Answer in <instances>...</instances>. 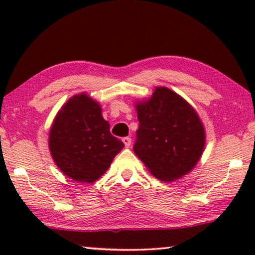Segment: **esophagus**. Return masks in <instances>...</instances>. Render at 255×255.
<instances>
[{"mask_svg": "<svg viewBox=\"0 0 255 255\" xmlns=\"http://www.w3.org/2000/svg\"><path fill=\"white\" fill-rule=\"evenodd\" d=\"M122 140H123L125 147H130V145H131V138L130 137H124L123 139H122Z\"/></svg>", "mask_w": 255, "mask_h": 255, "instance_id": "esophagus-1", "label": "esophagus"}]
</instances>
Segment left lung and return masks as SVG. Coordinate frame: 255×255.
I'll use <instances>...</instances> for the list:
<instances>
[{"mask_svg": "<svg viewBox=\"0 0 255 255\" xmlns=\"http://www.w3.org/2000/svg\"><path fill=\"white\" fill-rule=\"evenodd\" d=\"M135 107V155L153 175L167 182L190 172L205 141L203 125L193 108L165 87H158L147 102Z\"/></svg>", "mask_w": 255, "mask_h": 255, "instance_id": "obj_1", "label": "left lung"}]
</instances>
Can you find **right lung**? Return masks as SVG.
Wrapping results in <instances>:
<instances>
[{"instance_id": "right-lung-1", "label": "right lung", "mask_w": 255, "mask_h": 255, "mask_svg": "<svg viewBox=\"0 0 255 255\" xmlns=\"http://www.w3.org/2000/svg\"><path fill=\"white\" fill-rule=\"evenodd\" d=\"M100 104L79 94L61 108L50 131L51 154L65 175L78 182H94L109 168L124 147L110 133Z\"/></svg>"}]
</instances>
